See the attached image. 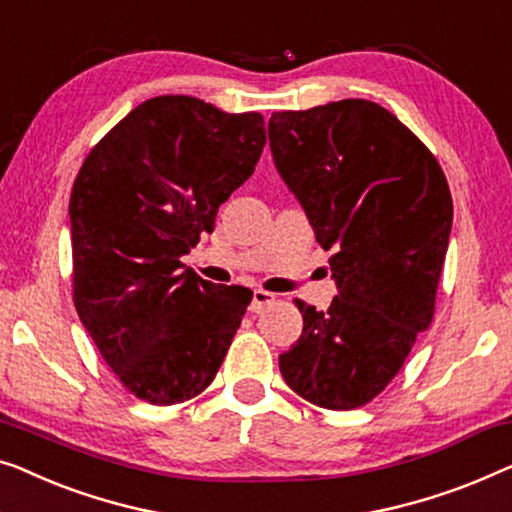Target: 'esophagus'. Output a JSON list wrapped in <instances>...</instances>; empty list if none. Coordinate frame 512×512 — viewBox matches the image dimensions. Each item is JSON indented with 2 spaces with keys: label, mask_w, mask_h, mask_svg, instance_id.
<instances>
[{
  "label": "esophagus",
  "mask_w": 512,
  "mask_h": 512,
  "mask_svg": "<svg viewBox=\"0 0 512 512\" xmlns=\"http://www.w3.org/2000/svg\"><path fill=\"white\" fill-rule=\"evenodd\" d=\"M274 298H277V295H274V293L263 291V288H256L254 295H251V305H249V309H251V311H261V309H265L268 305H272Z\"/></svg>",
  "instance_id": "esophagus-1"
}]
</instances>
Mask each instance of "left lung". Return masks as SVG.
Wrapping results in <instances>:
<instances>
[{
    "label": "left lung",
    "mask_w": 512,
    "mask_h": 512,
    "mask_svg": "<svg viewBox=\"0 0 512 512\" xmlns=\"http://www.w3.org/2000/svg\"><path fill=\"white\" fill-rule=\"evenodd\" d=\"M274 166L332 251L330 307L298 302L302 335L279 355L288 388L348 411L372 402L402 369L434 316L453 198L413 133L374 101L344 99L272 113Z\"/></svg>",
    "instance_id": "8db88e82"
}]
</instances>
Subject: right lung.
I'll list each match as a JSON object with an SVG mask.
<instances>
[{"label":"right lung","mask_w":512,"mask_h":512,"mask_svg":"<svg viewBox=\"0 0 512 512\" xmlns=\"http://www.w3.org/2000/svg\"><path fill=\"white\" fill-rule=\"evenodd\" d=\"M265 147L261 113L196 96L147 99L87 154L73 182V302L106 365L138 399L187 402L217 376L251 291L180 258Z\"/></svg>","instance_id":"1"}]
</instances>
